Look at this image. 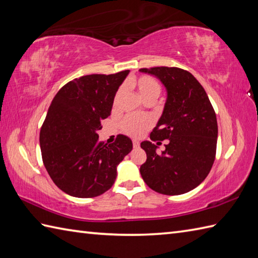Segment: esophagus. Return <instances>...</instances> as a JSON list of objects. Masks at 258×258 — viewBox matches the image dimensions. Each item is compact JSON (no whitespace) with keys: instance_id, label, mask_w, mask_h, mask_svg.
<instances>
[{"instance_id":"obj_1","label":"esophagus","mask_w":258,"mask_h":258,"mask_svg":"<svg viewBox=\"0 0 258 258\" xmlns=\"http://www.w3.org/2000/svg\"><path fill=\"white\" fill-rule=\"evenodd\" d=\"M133 146H134V149H139L140 143L138 141H133Z\"/></svg>"}]
</instances>
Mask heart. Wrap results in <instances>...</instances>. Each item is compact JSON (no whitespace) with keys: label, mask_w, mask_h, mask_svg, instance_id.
Instances as JSON below:
<instances>
[{"label":"heart","mask_w":258,"mask_h":258,"mask_svg":"<svg viewBox=\"0 0 258 258\" xmlns=\"http://www.w3.org/2000/svg\"><path fill=\"white\" fill-rule=\"evenodd\" d=\"M133 86L136 87L139 94L143 98L145 102L153 101L154 102L156 98L160 96L162 87L158 81L152 76L143 75L140 78L133 80L132 82ZM122 95V90L117 92L116 96H115V104L117 103L118 98ZM153 124V120L150 116H138V115H131V116L126 117L122 122V130L123 132L126 133L133 138H140L143 135L147 130L151 128Z\"/></svg>","instance_id":"obj_1"}]
</instances>
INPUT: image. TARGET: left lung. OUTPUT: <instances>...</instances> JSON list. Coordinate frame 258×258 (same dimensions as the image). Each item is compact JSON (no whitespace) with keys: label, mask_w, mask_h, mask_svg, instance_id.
Returning a JSON list of instances; mask_svg holds the SVG:
<instances>
[{"label":"left lung","mask_w":258,"mask_h":258,"mask_svg":"<svg viewBox=\"0 0 258 258\" xmlns=\"http://www.w3.org/2000/svg\"><path fill=\"white\" fill-rule=\"evenodd\" d=\"M140 71L156 76L167 92L162 116L150 135L152 142L141 143L147 156L141 175L146 185L160 194L187 193L206 178L215 161V111L204 87L187 71L167 67ZM164 139L169 143L158 155L157 145Z\"/></svg>","instance_id":"obj_1"}]
</instances>
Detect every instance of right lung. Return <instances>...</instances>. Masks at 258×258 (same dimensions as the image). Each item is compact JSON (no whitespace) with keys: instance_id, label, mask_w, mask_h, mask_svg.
I'll return each instance as SVG.
<instances>
[{"instance_id":"add662e5","label":"right lung","mask_w":258,"mask_h":258,"mask_svg":"<svg viewBox=\"0 0 258 258\" xmlns=\"http://www.w3.org/2000/svg\"><path fill=\"white\" fill-rule=\"evenodd\" d=\"M128 70L81 76L53 98L40 132L42 160L57 187L71 196L90 199L105 193L116 168L133 149L125 135L112 144L98 141L101 122L111 115L114 97Z\"/></svg>"}]
</instances>
